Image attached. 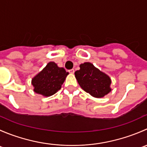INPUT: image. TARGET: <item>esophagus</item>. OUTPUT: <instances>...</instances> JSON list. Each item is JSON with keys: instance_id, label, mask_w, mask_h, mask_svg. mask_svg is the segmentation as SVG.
Returning a JSON list of instances; mask_svg holds the SVG:
<instances>
[{"instance_id": "obj_1", "label": "esophagus", "mask_w": 147, "mask_h": 147, "mask_svg": "<svg viewBox=\"0 0 147 147\" xmlns=\"http://www.w3.org/2000/svg\"><path fill=\"white\" fill-rule=\"evenodd\" d=\"M69 73H71V74H73L74 72H75V69H69Z\"/></svg>"}]
</instances>
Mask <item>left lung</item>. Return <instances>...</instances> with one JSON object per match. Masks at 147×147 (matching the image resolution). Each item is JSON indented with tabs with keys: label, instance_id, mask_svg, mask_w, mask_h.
Returning <instances> with one entry per match:
<instances>
[{
	"label": "left lung",
	"instance_id": "1",
	"mask_svg": "<svg viewBox=\"0 0 147 147\" xmlns=\"http://www.w3.org/2000/svg\"><path fill=\"white\" fill-rule=\"evenodd\" d=\"M80 69L75 72V78L86 92L97 98H101L111 92L110 78L90 63L80 65Z\"/></svg>",
	"mask_w": 147,
	"mask_h": 147
}]
</instances>
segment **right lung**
<instances>
[{
    "mask_svg": "<svg viewBox=\"0 0 147 147\" xmlns=\"http://www.w3.org/2000/svg\"><path fill=\"white\" fill-rule=\"evenodd\" d=\"M68 74L63 67H59L54 62H50L32 78L34 92L45 97L55 94L60 90Z\"/></svg>",
    "mask_w": 147,
    "mask_h": 147,
    "instance_id": "add662e5",
    "label": "right lung"
}]
</instances>
